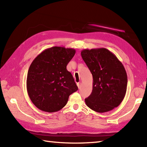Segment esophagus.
Returning <instances> with one entry per match:
<instances>
[{"mask_svg":"<svg viewBox=\"0 0 147 147\" xmlns=\"http://www.w3.org/2000/svg\"><path fill=\"white\" fill-rule=\"evenodd\" d=\"M77 86H78V87L79 89L81 88V83H77Z\"/></svg>","mask_w":147,"mask_h":147,"instance_id":"esophagus-1","label":"esophagus"}]
</instances>
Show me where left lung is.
Listing matches in <instances>:
<instances>
[{
  "mask_svg": "<svg viewBox=\"0 0 147 147\" xmlns=\"http://www.w3.org/2000/svg\"><path fill=\"white\" fill-rule=\"evenodd\" d=\"M81 55L93 76V90L86 105L103 113L118 107L125 96L127 78L124 65L105 48L84 49Z\"/></svg>",
  "mask_w": 147,
  "mask_h": 147,
  "instance_id": "left-lung-1",
  "label": "left lung"
}]
</instances>
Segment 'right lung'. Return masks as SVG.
Masks as SVG:
<instances>
[{
  "mask_svg": "<svg viewBox=\"0 0 147 147\" xmlns=\"http://www.w3.org/2000/svg\"><path fill=\"white\" fill-rule=\"evenodd\" d=\"M76 53L74 49L53 47L34 59L28 72L26 88L31 100L40 110L59 111L78 88L66 66Z\"/></svg>",
  "mask_w": 147,
  "mask_h": 147,
  "instance_id": "add662e5",
  "label": "right lung"
}]
</instances>
